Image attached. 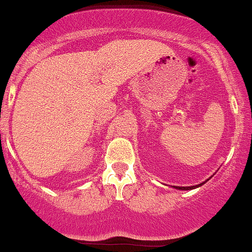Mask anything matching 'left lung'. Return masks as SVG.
<instances>
[{
	"instance_id": "obj_1",
	"label": "left lung",
	"mask_w": 252,
	"mask_h": 252,
	"mask_svg": "<svg viewBox=\"0 0 252 252\" xmlns=\"http://www.w3.org/2000/svg\"><path fill=\"white\" fill-rule=\"evenodd\" d=\"M203 184L204 183H202V184H199V185H196V186H185V188H182V186H174V188L178 189V190H192V189H196V188H198V186H200Z\"/></svg>"
}]
</instances>
